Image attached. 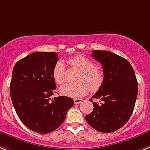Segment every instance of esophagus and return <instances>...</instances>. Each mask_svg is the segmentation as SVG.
Returning <instances> with one entry per match:
<instances>
[{
    "label": "esophagus",
    "instance_id": "obj_1",
    "mask_svg": "<svg viewBox=\"0 0 150 150\" xmlns=\"http://www.w3.org/2000/svg\"><path fill=\"white\" fill-rule=\"evenodd\" d=\"M81 101H82V99H81V98H75V99H74V103H75V104H80Z\"/></svg>",
    "mask_w": 150,
    "mask_h": 150
}]
</instances>
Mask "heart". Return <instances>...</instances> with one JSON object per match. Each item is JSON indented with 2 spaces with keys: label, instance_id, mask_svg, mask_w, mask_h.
I'll return each mask as SVG.
<instances>
[{
  "label": "heart",
  "instance_id": "1",
  "mask_svg": "<svg viewBox=\"0 0 150 150\" xmlns=\"http://www.w3.org/2000/svg\"><path fill=\"white\" fill-rule=\"evenodd\" d=\"M69 63L75 66L81 71L78 81L80 83L71 84L65 83L59 88L62 95L70 98L82 97L88 92H96L103 86L105 80V75L102 69L96 67L92 60L84 56H74L69 59ZM52 78L59 85H62L65 80V67L63 62L58 61L52 69Z\"/></svg>",
  "mask_w": 150,
  "mask_h": 150
}]
</instances>
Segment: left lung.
Wrapping results in <instances>:
<instances>
[{
    "instance_id": "left-lung-1",
    "label": "left lung",
    "mask_w": 150,
    "mask_h": 150,
    "mask_svg": "<svg viewBox=\"0 0 150 150\" xmlns=\"http://www.w3.org/2000/svg\"><path fill=\"white\" fill-rule=\"evenodd\" d=\"M91 56L102 65L105 75L103 86L92 98L93 111L85 116L89 125L101 133L121 128L130 117L138 93V83L132 65L124 58L109 51L93 50Z\"/></svg>"
}]
</instances>
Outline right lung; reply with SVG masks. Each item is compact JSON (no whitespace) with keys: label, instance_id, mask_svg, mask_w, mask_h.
<instances>
[{"label":"right lung","instance_id":"1","mask_svg":"<svg viewBox=\"0 0 150 150\" xmlns=\"http://www.w3.org/2000/svg\"><path fill=\"white\" fill-rule=\"evenodd\" d=\"M58 60L56 52H33L19 60L12 71L10 92L14 109L23 124L36 133L57 129L74 105L69 97L51 98L56 88L52 72Z\"/></svg>","mask_w":150,"mask_h":150}]
</instances>
